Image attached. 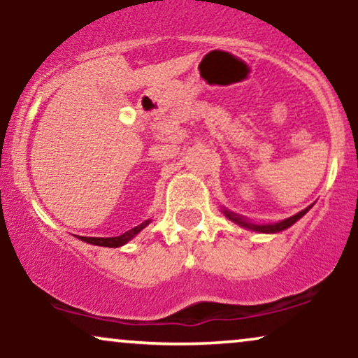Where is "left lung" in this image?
<instances>
[{
  "label": "left lung",
  "mask_w": 358,
  "mask_h": 358,
  "mask_svg": "<svg viewBox=\"0 0 358 358\" xmlns=\"http://www.w3.org/2000/svg\"><path fill=\"white\" fill-rule=\"evenodd\" d=\"M311 208V205L310 207H306L305 210H301L299 213H296V215H293V217H289V219H286V220H281V222H278V224H252V222H248L244 219V217H241V215H237V213H234V212H229V210H224V213H225V217H227V219H231L232 222H236V224H239L241 227H245V229H250V231H254V232H262V234H274V232H281V231H285V229H287V227H291V225L294 224V222H298L299 219H301L303 215H305V213L310 210Z\"/></svg>",
  "instance_id": "obj_1"
}]
</instances>
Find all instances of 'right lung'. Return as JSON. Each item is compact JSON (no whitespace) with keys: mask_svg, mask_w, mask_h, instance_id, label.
I'll use <instances>...</instances> for the list:
<instances>
[{"mask_svg":"<svg viewBox=\"0 0 358 358\" xmlns=\"http://www.w3.org/2000/svg\"><path fill=\"white\" fill-rule=\"evenodd\" d=\"M150 222L151 220H145L143 224L136 225V227H133L131 231L121 234V236H117V237H80L79 236V239L84 242H89V244H94V245H102V248H121V245H124L127 241L133 239L136 234L141 232L143 229L150 224Z\"/></svg>","mask_w":358,"mask_h":358,"instance_id":"1","label":"right lung"}]
</instances>
